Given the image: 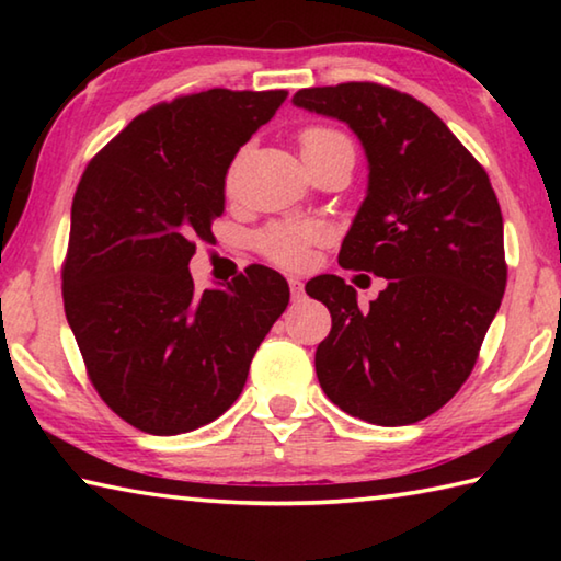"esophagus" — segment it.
Masks as SVG:
<instances>
[{"instance_id": "1", "label": "esophagus", "mask_w": 561, "mask_h": 561, "mask_svg": "<svg viewBox=\"0 0 561 561\" xmlns=\"http://www.w3.org/2000/svg\"><path fill=\"white\" fill-rule=\"evenodd\" d=\"M289 289H291V299H301L304 287H301V282L297 277L289 279Z\"/></svg>"}]
</instances>
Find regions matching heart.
<instances>
[{"mask_svg":"<svg viewBox=\"0 0 561 561\" xmlns=\"http://www.w3.org/2000/svg\"><path fill=\"white\" fill-rule=\"evenodd\" d=\"M299 146L304 156H321L334 148H351L344 133L329 126H307L299 133ZM327 240V230L311 222H277L264 227L257 234V250L279 267H301L309 260V250Z\"/></svg>","mask_w":561,"mask_h":561,"instance_id":"heart-1","label":"heart"}]
</instances>
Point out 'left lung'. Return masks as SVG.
Instances as JSON below:
<instances>
[{
	"label": "left lung",
	"mask_w": 561,
	"mask_h": 561,
	"mask_svg": "<svg viewBox=\"0 0 561 561\" xmlns=\"http://www.w3.org/2000/svg\"><path fill=\"white\" fill-rule=\"evenodd\" d=\"M301 108L346 121L368 158V195L339 264L386 277L360 309L336 274L307 282L331 331L317 376L341 411L411 425L468 381L507 284L502 213L490 178L435 113L374 81L294 93Z\"/></svg>",
	"instance_id": "1"
}]
</instances>
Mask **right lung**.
<instances>
[{
	"instance_id": "right-lung-1",
	"label": "right lung",
	"mask_w": 561,
	"mask_h": 561,
	"mask_svg": "<svg viewBox=\"0 0 561 561\" xmlns=\"http://www.w3.org/2000/svg\"><path fill=\"white\" fill-rule=\"evenodd\" d=\"M287 91L210 89L133 118L83 170L61 264L64 311L89 381L150 435L220 417L289 304L279 272L250 264L195 289L187 264L225 210V175Z\"/></svg>"
}]
</instances>
